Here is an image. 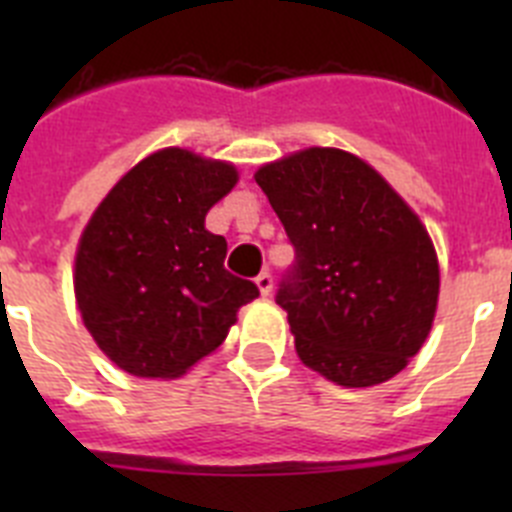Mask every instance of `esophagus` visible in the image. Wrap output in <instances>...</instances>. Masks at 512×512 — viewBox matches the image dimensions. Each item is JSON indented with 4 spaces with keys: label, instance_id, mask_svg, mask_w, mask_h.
Returning <instances> with one entry per match:
<instances>
[{
    "label": "esophagus",
    "instance_id": "1",
    "mask_svg": "<svg viewBox=\"0 0 512 512\" xmlns=\"http://www.w3.org/2000/svg\"><path fill=\"white\" fill-rule=\"evenodd\" d=\"M256 287H259V292L264 297L271 295V289H274V279H271L269 271H261L259 277H256Z\"/></svg>",
    "mask_w": 512,
    "mask_h": 512
}]
</instances>
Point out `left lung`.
Wrapping results in <instances>:
<instances>
[{
    "label": "left lung",
    "mask_w": 512,
    "mask_h": 512,
    "mask_svg": "<svg viewBox=\"0 0 512 512\" xmlns=\"http://www.w3.org/2000/svg\"><path fill=\"white\" fill-rule=\"evenodd\" d=\"M256 184L295 248L277 305L302 364L343 387L402 372L438 302L436 251L418 215L372 166L338 148L266 164Z\"/></svg>",
    "instance_id": "left-lung-1"
}]
</instances>
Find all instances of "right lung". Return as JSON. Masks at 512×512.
Masks as SVG:
<instances>
[{"instance_id":"1","label":"right lung","mask_w":512,"mask_h":512,"mask_svg":"<svg viewBox=\"0 0 512 512\" xmlns=\"http://www.w3.org/2000/svg\"><path fill=\"white\" fill-rule=\"evenodd\" d=\"M223 161L164 148L122 176L76 251V305L97 346L135 377H179L228 336L259 287L225 269L205 215L235 187Z\"/></svg>"}]
</instances>
